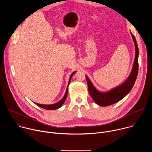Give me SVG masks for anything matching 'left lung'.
I'll return each instance as SVG.
<instances>
[{"mask_svg":"<svg viewBox=\"0 0 152 152\" xmlns=\"http://www.w3.org/2000/svg\"><path fill=\"white\" fill-rule=\"evenodd\" d=\"M131 34L135 46V57L131 73L125 82L107 92H100L94 87L87 76L85 75L90 94L95 103L99 106H107L119 102L131 91L135 82L138 72L139 50L136 39L132 32Z\"/></svg>","mask_w":152,"mask_h":152,"instance_id":"1","label":"left lung"}]
</instances>
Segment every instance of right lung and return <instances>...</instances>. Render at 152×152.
<instances>
[{"label":"right lung","instance_id":"right-lung-1","mask_svg":"<svg viewBox=\"0 0 152 152\" xmlns=\"http://www.w3.org/2000/svg\"><path fill=\"white\" fill-rule=\"evenodd\" d=\"M76 72V71L75 72H73L70 78H69V83H68V85H67V90H66V93H65V95L64 96V97H62V99L59 100V102H58L57 103H54V104H39V103H34L35 104H37V106L42 107V108H44V109L45 110H56V109H58V108L61 107L62 104H64V103L65 102V101H66V98L67 97V94H68V88H69V85L70 83V81H71V79L72 77V76L74 75V74Z\"/></svg>","mask_w":152,"mask_h":152}]
</instances>
